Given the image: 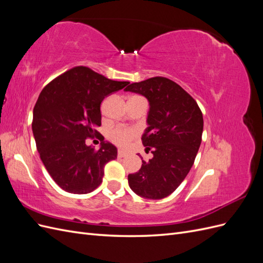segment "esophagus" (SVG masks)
I'll return each mask as SVG.
<instances>
[{
  "label": "esophagus",
  "mask_w": 263,
  "mask_h": 263,
  "mask_svg": "<svg viewBox=\"0 0 263 263\" xmlns=\"http://www.w3.org/2000/svg\"><path fill=\"white\" fill-rule=\"evenodd\" d=\"M126 156H127L126 151H124V150H118V151H117V157H118V158H124V157H126Z\"/></svg>",
  "instance_id": "esophagus-1"
}]
</instances>
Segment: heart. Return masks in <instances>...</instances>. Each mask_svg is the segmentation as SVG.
<instances>
[{
	"label": "heart",
	"mask_w": 263,
	"mask_h": 263,
	"mask_svg": "<svg viewBox=\"0 0 263 263\" xmlns=\"http://www.w3.org/2000/svg\"><path fill=\"white\" fill-rule=\"evenodd\" d=\"M137 98V97H133ZM139 134V129L136 127H115L107 134L109 141L119 147H127L133 139L136 138Z\"/></svg>",
	"instance_id": "1"
}]
</instances>
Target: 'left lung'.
Segmentation results:
<instances>
[{"mask_svg":"<svg viewBox=\"0 0 263 263\" xmlns=\"http://www.w3.org/2000/svg\"><path fill=\"white\" fill-rule=\"evenodd\" d=\"M125 91L149 101V126L141 140L154 155L129 174L128 184L139 196L160 200L174 192L192 168L202 141L203 115L196 101L168 78L135 82Z\"/></svg>","mask_w":263,"mask_h":263,"instance_id":"8db88e82","label":"left lung"}]
</instances>
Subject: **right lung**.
Listing matches in <instances>:
<instances>
[{
    "mask_svg": "<svg viewBox=\"0 0 263 263\" xmlns=\"http://www.w3.org/2000/svg\"><path fill=\"white\" fill-rule=\"evenodd\" d=\"M128 83L80 66L53 79L39 94L31 128L45 168L62 190L85 194L102 183L104 165L117 158V149L104 138L98 150L85 141L101 139V103Z\"/></svg>",
    "mask_w": 263,
    "mask_h": 263,
    "instance_id": "1",
    "label": "right lung"
}]
</instances>
